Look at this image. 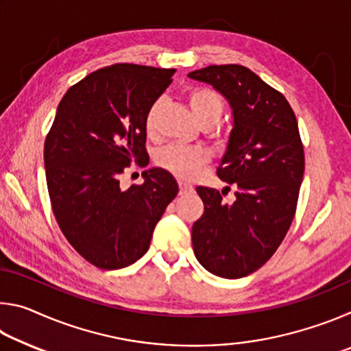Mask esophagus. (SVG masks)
I'll return each mask as SVG.
<instances>
[{
  "label": "esophagus",
  "mask_w": 351,
  "mask_h": 351,
  "mask_svg": "<svg viewBox=\"0 0 351 351\" xmlns=\"http://www.w3.org/2000/svg\"><path fill=\"white\" fill-rule=\"evenodd\" d=\"M192 186H190V184H187V182H180V193L182 195V193H189V192H192Z\"/></svg>",
  "instance_id": "1"
}]
</instances>
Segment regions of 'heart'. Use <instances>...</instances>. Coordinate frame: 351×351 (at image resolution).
<instances>
[{
	"label": "heart",
	"mask_w": 351,
	"mask_h": 351,
	"mask_svg": "<svg viewBox=\"0 0 351 351\" xmlns=\"http://www.w3.org/2000/svg\"><path fill=\"white\" fill-rule=\"evenodd\" d=\"M187 100L195 117L199 123L217 121L221 117L223 100L210 88L197 86L189 90ZM161 100H156L147 111L145 130L150 136L156 134L158 116L161 111ZM210 154L203 148H190L182 145H169L156 154V164L178 178H190L209 162Z\"/></svg>",
	"instance_id": "obj_1"
}]
</instances>
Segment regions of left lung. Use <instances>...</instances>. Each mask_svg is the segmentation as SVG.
Listing matches in <instances>:
<instances>
[{"label": "left lung", "instance_id": "obj_1", "mask_svg": "<svg viewBox=\"0 0 351 351\" xmlns=\"http://www.w3.org/2000/svg\"><path fill=\"white\" fill-rule=\"evenodd\" d=\"M210 83L232 106L234 128L217 170L234 189L197 187L204 213L192 226L193 252L224 278L252 274L280 246L293 223L305 170L297 119L282 93L241 64H212L189 74Z\"/></svg>", "mask_w": 351, "mask_h": 351}]
</instances>
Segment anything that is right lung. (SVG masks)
I'll return each mask as SVG.
<instances>
[{"label":"right lung","mask_w":351,"mask_h":351,"mask_svg":"<svg viewBox=\"0 0 351 351\" xmlns=\"http://www.w3.org/2000/svg\"><path fill=\"white\" fill-rule=\"evenodd\" d=\"M173 74L133 63L94 71L64 94L46 136V182L58 228L100 269L138 261L178 195L164 169L144 171L141 186L119 184L133 161L148 164L145 116Z\"/></svg>","instance_id":"1"}]
</instances>
